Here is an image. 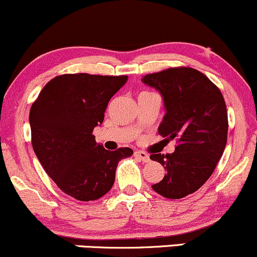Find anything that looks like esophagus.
Segmentation results:
<instances>
[{"label": "esophagus", "mask_w": 257, "mask_h": 257, "mask_svg": "<svg viewBox=\"0 0 257 257\" xmlns=\"http://www.w3.org/2000/svg\"><path fill=\"white\" fill-rule=\"evenodd\" d=\"M134 156L137 157L138 159H140L141 162H144V163H147V162L150 161V156L147 155L145 152H141V151H135L134 152Z\"/></svg>", "instance_id": "34e87169"}]
</instances>
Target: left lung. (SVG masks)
Wrapping results in <instances>:
<instances>
[{"label": "left lung", "mask_w": 257, "mask_h": 257, "mask_svg": "<svg viewBox=\"0 0 257 257\" xmlns=\"http://www.w3.org/2000/svg\"><path fill=\"white\" fill-rule=\"evenodd\" d=\"M141 82L161 94L164 114L158 133L178 139L170 155H151L166 169L153 191L169 199L196 192L213 174L227 143V110L219 88L191 67H172L146 75Z\"/></svg>", "instance_id": "1"}]
</instances>
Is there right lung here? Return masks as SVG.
Returning <instances> with one entry per match:
<instances>
[{
  "label": "right lung",
  "mask_w": 257,
  "mask_h": 257,
  "mask_svg": "<svg viewBox=\"0 0 257 257\" xmlns=\"http://www.w3.org/2000/svg\"><path fill=\"white\" fill-rule=\"evenodd\" d=\"M126 81L128 76L61 75L44 85L31 106L35 155L58 187L75 199L88 202L107 193L118 162L133 155L129 147L107 151L93 135Z\"/></svg>",
  "instance_id": "right-lung-1"
}]
</instances>
